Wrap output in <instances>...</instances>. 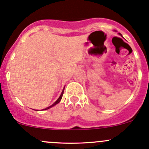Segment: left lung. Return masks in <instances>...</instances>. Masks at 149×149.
<instances>
[{
  "label": "left lung",
  "mask_w": 149,
  "mask_h": 149,
  "mask_svg": "<svg viewBox=\"0 0 149 149\" xmlns=\"http://www.w3.org/2000/svg\"><path fill=\"white\" fill-rule=\"evenodd\" d=\"M119 34H120V36H121V37H122V34H120V33H119Z\"/></svg>",
  "instance_id": "1"
}]
</instances>
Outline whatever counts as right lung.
Returning a JSON list of instances; mask_svg holds the SVG:
<instances>
[{
    "label": "right lung",
    "mask_w": 149,
    "mask_h": 149,
    "mask_svg": "<svg viewBox=\"0 0 149 149\" xmlns=\"http://www.w3.org/2000/svg\"><path fill=\"white\" fill-rule=\"evenodd\" d=\"M64 89H65V87H64L63 88V91H62V93H61V96H60L59 97V98L58 99V100H56V101H55V102H54L53 104H52V105H51V106H49V107H47V108H45V109H43L42 110H45V109H49V108H51V107H52L53 106H55V105H56L57 104H58L60 102H61V99H62V97H63V91H64Z\"/></svg>",
    "instance_id": "right-lung-1"
}]
</instances>
